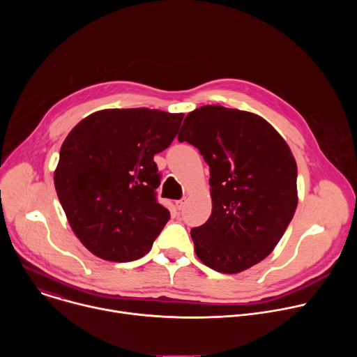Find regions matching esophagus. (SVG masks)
Returning <instances> with one entry per match:
<instances>
[{
  "label": "esophagus",
  "instance_id": "obj_1",
  "mask_svg": "<svg viewBox=\"0 0 357 357\" xmlns=\"http://www.w3.org/2000/svg\"><path fill=\"white\" fill-rule=\"evenodd\" d=\"M175 203H176V208H178L179 211H182V209L185 208V203H186V197H182V199L176 200Z\"/></svg>",
  "mask_w": 357,
  "mask_h": 357
}]
</instances>
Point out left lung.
Wrapping results in <instances>:
<instances>
[{
  "label": "left lung",
  "instance_id": "obj_1",
  "mask_svg": "<svg viewBox=\"0 0 357 357\" xmlns=\"http://www.w3.org/2000/svg\"><path fill=\"white\" fill-rule=\"evenodd\" d=\"M178 139L197 148L211 169L212 215L190 230L196 256L225 274L256 266L278 244L298 205L289 146L264 119L218 105L189 113Z\"/></svg>",
  "mask_w": 357,
  "mask_h": 357
}]
</instances>
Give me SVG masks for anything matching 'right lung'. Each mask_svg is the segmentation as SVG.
<instances>
[{
	"label": "right lung",
	"mask_w": 357,
	"mask_h": 357,
	"mask_svg": "<svg viewBox=\"0 0 357 357\" xmlns=\"http://www.w3.org/2000/svg\"><path fill=\"white\" fill-rule=\"evenodd\" d=\"M182 119L145 107L109 109L66 137L55 188L72 230L94 256L138 260L162 231L171 213L157 200L154 155L171 145Z\"/></svg>",
	"instance_id": "obj_1"
}]
</instances>
